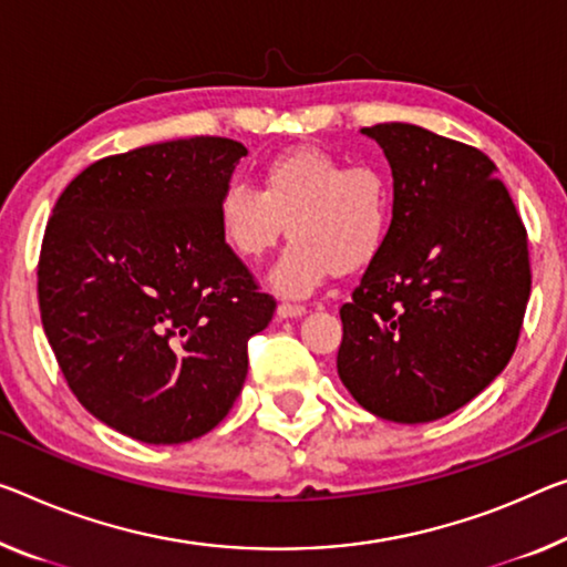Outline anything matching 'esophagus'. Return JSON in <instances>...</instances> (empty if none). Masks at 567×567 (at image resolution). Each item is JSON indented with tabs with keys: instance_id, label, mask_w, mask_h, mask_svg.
<instances>
[{
	"instance_id": "obj_1",
	"label": "esophagus",
	"mask_w": 567,
	"mask_h": 567,
	"mask_svg": "<svg viewBox=\"0 0 567 567\" xmlns=\"http://www.w3.org/2000/svg\"><path fill=\"white\" fill-rule=\"evenodd\" d=\"M276 313L281 319H299V317H303V313H307V309L299 307V303H278Z\"/></svg>"
}]
</instances>
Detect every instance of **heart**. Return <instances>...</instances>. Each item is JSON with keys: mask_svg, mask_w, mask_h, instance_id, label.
I'll return each mask as SVG.
<instances>
[{"mask_svg": "<svg viewBox=\"0 0 567 567\" xmlns=\"http://www.w3.org/2000/svg\"><path fill=\"white\" fill-rule=\"evenodd\" d=\"M260 193L233 182L217 199V235L235 258L256 264L284 238L293 243L271 284L301 299L327 276L360 271L380 256L393 230V182L374 164L347 167L319 146H293L260 167Z\"/></svg>", "mask_w": 567, "mask_h": 567, "instance_id": "b5f03b06", "label": "heart"}]
</instances>
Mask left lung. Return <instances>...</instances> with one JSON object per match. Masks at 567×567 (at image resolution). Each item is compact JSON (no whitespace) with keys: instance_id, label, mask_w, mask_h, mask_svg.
Returning <instances> with one entry per match:
<instances>
[{"instance_id":"left-lung-1","label":"left lung","mask_w":567,"mask_h":567,"mask_svg":"<svg viewBox=\"0 0 567 567\" xmlns=\"http://www.w3.org/2000/svg\"><path fill=\"white\" fill-rule=\"evenodd\" d=\"M362 134L393 172L395 217L339 309L337 372L382 421L431 423L507 368L533 286L527 230L474 146L403 121Z\"/></svg>"}]
</instances>
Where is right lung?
<instances>
[{
	"label": "right lung",
	"mask_w": 567,
	"mask_h": 567,
	"mask_svg": "<svg viewBox=\"0 0 567 567\" xmlns=\"http://www.w3.org/2000/svg\"><path fill=\"white\" fill-rule=\"evenodd\" d=\"M246 154L223 136L138 146L91 164L52 207L38 266L48 342L85 411L142 443L213 431L276 311L217 235Z\"/></svg>",
	"instance_id": "right-lung-1"
}]
</instances>
